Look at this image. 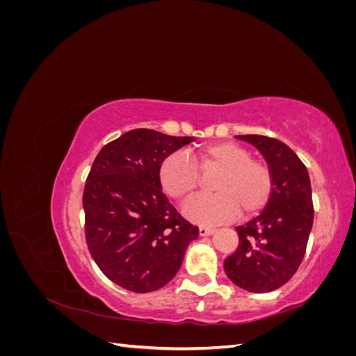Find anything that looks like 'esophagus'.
I'll list each match as a JSON object with an SVG mask.
<instances>
[{"instance_id":"esophagus-1","label":"esophagus","mask_w":356,"mask_h":356,"mask_svg":"<svg viewBox=\"0 0 356 356\" xmlns=\"http://www.w3.org/2000/svg\"><path fill=\"white\" fill-rule=\"evenodd\" d=\"M213 232H215L213 227H207V225H200V227H199V234L200 236H209Z\"/></svg>"}]
</instances>
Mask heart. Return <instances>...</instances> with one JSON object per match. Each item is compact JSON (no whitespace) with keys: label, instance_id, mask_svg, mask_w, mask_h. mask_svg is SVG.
<instances>
[{"label":"heart","instance_id":"b5f03b06","mask_svg":"<svg viewBox=\"0 0 356 356\" xmlns=\"http://www.w3.org/2000/svg\"><path fill=\"white\" fill-rule=\"evenodd\" d=\"M199 169H220L212 181L213 195L199 196L184 207L186 217L200 224L230 221L242 213L250 217L266 208L272 197L273 175L264 161L234 143H212L188 154L177 152L161 160L159 181L168 196L186 200L199 186Z\"/></svg>","mask_w":356,"mask_h":356}]
</instances>
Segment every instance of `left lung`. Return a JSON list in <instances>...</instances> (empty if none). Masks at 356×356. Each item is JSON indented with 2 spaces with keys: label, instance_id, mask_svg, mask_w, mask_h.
Wrapping results in <instances>:
<instances>
[{
  "label": "left lung",
  "instance_id": "1",
  "mask_svg": "<svg viewBox=\"0 0 356 356\" xmlns=\"http://www.w3.org/2000/svg\"><path fill=\"white\" fill-rule=\"evenodd\" d=\"M258 148L273 175L272 197L258 217L236 227L239 245L224 260L230 281L251 293L286 284L303 261L314 224L309 172L286 144L263 135H238Z\"/></svg>",
  "mask_w": 356,
  "mask_h": 356
}]
</instances>
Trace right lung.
<instances>
[{
  "label": "right lung",
  "instance_id": "add662e5",
  "mask_svg": "<svg viewBox=\"0 0 356 356\" xmlns=\"http://www.w3.org/2000/svg\"><path fill=\"white\" fill-rule=\"evenodd\" d=\"M193 141L134 129L102 147L83 193L86 243L102 273L149 293L177 275L199 227L172 207L159 181L161 160Z\"/></svg>",
  "mask_w": 356,
  "mask_h": 356
}]
</instances>
